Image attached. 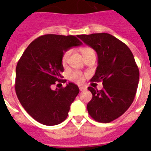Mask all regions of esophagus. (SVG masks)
Returning <instances> with one entry per match:
<instances>
[{
  "mask_svg": "<svg viewBox=\"0 0 151 151\" xmlns=\"http://www.w3.org/2000/svg\"><path fill=\"white\" fill-rule=\"evenodd\" d=\"M79 90L80 91H85L86 90V87H85V86H79Z\"/></svg>",
  "mask_w": 151,
  "mask_h": 151,
  "instance_id": "obj_1",
  "label": "esophagus"
}]
</instances>
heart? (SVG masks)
<instances>
[{"label":"heart","instance_id":"obj_1","mask_svg":"<svg viewBox=\"0 0 151 151\" xmlns=\"http://www.w3.org/2000/svg\"><path fill=\"white\" fill-rule=\"evenodd\" d=\"M72 50L71 49H68L66 50L63 53L62 57H61V63L63 66H66V64L68 63V61H69V58L70 57V54H71ZM82 54L83 56L88 55L90 53H94V50L88 47H85L82 50ZM69 79L71 80L72 82H75V83L77 84H82L83 83L84 81H85V75L80 71H74L72 73H70L69 76Z\"/></svg>","mask_w":151,"mask_h":151}]
</instances>
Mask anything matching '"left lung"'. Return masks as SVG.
<instances>
[{
	"instance_id": "left-lung-1",
	"label": "left lung",
	"mask_w": 151,
	"mask_h": 151,
	"mask_svg": "<svg viewBox=\"0 0 151 151\" xmlns=\"http://www.w3.org/2000/svg\"><path fill=\"white\" fill-rule=\"evenodd\" d=\"M78 38L97 54L98 66L91 82H103L101 91L88 87L92 99L88 104L94 120L107 123L129 108L135 97L139 69L128 46L108 33L81 35Z\"/></svg>"
}]
</instances>
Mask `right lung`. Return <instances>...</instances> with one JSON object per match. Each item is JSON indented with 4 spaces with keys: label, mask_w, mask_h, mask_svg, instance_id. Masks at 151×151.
I'll use <instances>...</instances> for the list:
<instances>
[{
    "label": "right lung",
    "mask_w": 151,
    "mask_h": 151,
    "mask_svg": "<svg viewBox=\"0 0 151 151\" xmlns=\"http://www.w3.org/2000/svg\"><path fill=\"white\" fill-rule=\"evenodd\" d=\"M82 42L73 35L48 34L32 42L16 68L15 90L19 101L34 119L45 125L61 123L79 89L69 82L66 87L52 90L57 82L65 83L61 73L63 53Z\"/></svg>",
    "instance_id": "right-lung-1"
}]
</instances>
